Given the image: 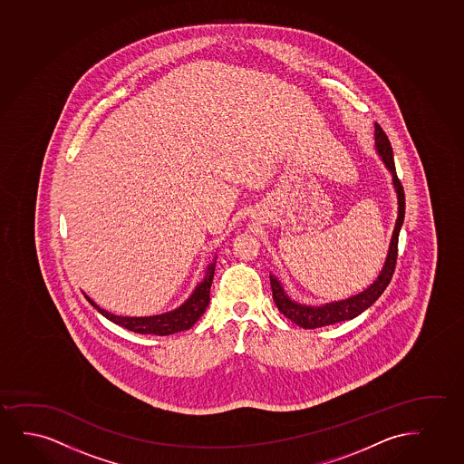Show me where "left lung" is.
I'll return each instance as SVG.
<instances>
[{"mask_svg": "<svg viewBox=\"0 0 464 464\" xmlns=\"http://www.w3.org/2000/svg\"><path fill=\"white\" fill-rule=\"evenodd\" d=\"M374 146H376V150L385 167L392 173V182L395 187L398 198L397 222H395V228L392 233L391 246H389V252L385 256L384 266H382L378 278L359 295H351L344 301L324 304L319 307L304 305L299 302L291 301V297L285 293L282 283L278 282L276 276H271L269 278H271L272 297H274V302L280 310V314H285L295 324L301 325L304 329L324 327V325L335 324V323H342V321H348V319L359 316L362 312H365L368 307H372L374 302L380 299V295L384 293V289L391 283L395 265H397L398 236H400V229H401L404 220V192L403 186L398 179L397 169H395L391 141L378 122L374 124Z\"/></svg>", "mask_w": 464, "mask_h": 464, "instance_id": "left-lung-1", "label": "left lung"}]
</instances>
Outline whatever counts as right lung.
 <instances>
[{"instance_id": "add662e5", "label": "right lung", "mask_w": 464, "mask_h": 464, "mask_svg": "<svg viewBox=\"0 0 464 464\" xmlns=\"http://www.w3.org/2000/svg\"><path fill=\"white\" fill-rule=\"evenodd\" d=\"M214 269H216V261L208 266L205 278L197 285V288L193 289L192 295L182 304L181 307L175 308L167 314H156V316H141V318L118 316V314H110L107 310L99 307L96 302L90 299L88 295H84V297L99 314H103L111 323L121 325V327H126L127 331L137 332V334H152V335H171L176 332L190 329L201 318V314H205L206 307L211 301L209 291H211L212 278H214Z\"/></svg>"}]
</instances>
